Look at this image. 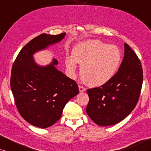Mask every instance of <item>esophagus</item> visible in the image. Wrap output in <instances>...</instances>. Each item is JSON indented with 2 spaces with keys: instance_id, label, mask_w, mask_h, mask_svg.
I'll use <instances>...</instances> for the list:
<instances>
[{
  "instance_id": "34e87169",
  "label": "esophagus",
  "mask_w": 151,
  "mask_h": 151,
  "mask_svg": "<svg viewBox=\"0 0 151 151\" xmlns=\"http://www.w3.org/2000/svg\"><path fill=\"white\" fill-rule=\"evenodd\" d=\"M79 91H80V92H84V91H86V88H84L83 86L80 85L79 86Z\"/></svg>"
}]
</instances>
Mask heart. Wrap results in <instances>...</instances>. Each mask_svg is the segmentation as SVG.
Instances as JSON below:
<instances>
[{"instance_id": "b5f03b06", "label": "heart", "mask_w": 151, "mask_h": 151, "mask_svg": "<svg viewBox=\"0 0 151 151\" xmlns=\"http://www.w3.org/2000/svg\"><path fill=\"white\" fill-rule=\"evenodd\" d=\"M120 53L114 45H106L98 40H88L74 47L73 57H67L66 65L73 74L76 63L81 65L80 75L84 83L100 86L112 79L118 69Z\"/></svg>"}]
</instances>
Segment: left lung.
Here are the masks:
<instances>
[{"label": "left lung", "instance_id": "left-lung-1", "mask_svg": "<svg viewBox=\"0 0 151 151\" xmlns=\"http://www.w3.org/2000/svg\"><path fill=\"white\" fill-rule=\"evenodd\" d=\"M142 82L141 62L129 45L124 43V56L118 71L107 83L87 89L89 102L86 113L99 126L119 123L135 109Z\"/></svg>", "mask_w": 151, "mask_h": 151}]
</instances>
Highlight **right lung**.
Wrapping results in <instances>:
<instances>
[{"mask_svg": "<svg viewBox=\"0 0 151 151\" xmlns=\"http://www.w3.org/2000/svg\"><path fill=\"white\" fill-rule=\"evenodd\" d=\"M66 33L42 34L21 49L12 69L10 86L20 114L31 124L51 127L61 117L66 104L79 93L76 82L55 68V58L49 65H37L33 55L61 41Z\"/></svg>", "mask_w": 151, "mask_h": 151, "instance_id": "1", "label": "right lung"}]
</instances>
